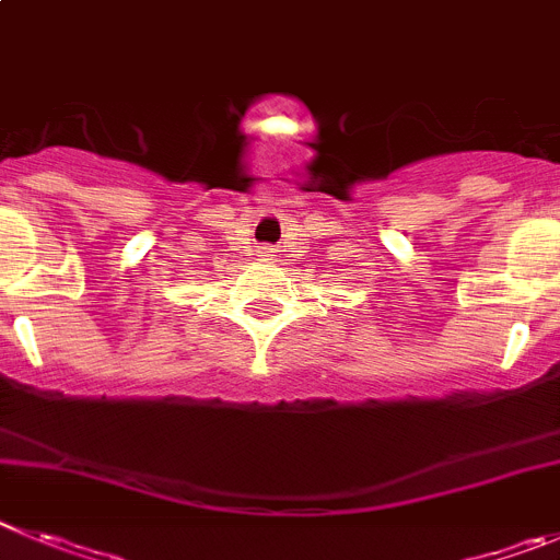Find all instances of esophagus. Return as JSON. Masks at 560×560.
<instances>
[{
    "label": "esophagus",
    "mask_w": 560,
    "mask_h": 560,
    "mask_svg": "<svg viewBox=\"0 0 560 560\" xmlns=\"http://www.w3.org/2000/svg\"><path fill=\"white\" fill-rule=\"evenodd\" d=\"M271 253H275L271 246H260V249H258V255H260V258H264V260H271Z\"/></svg>",
    "instance_id": "obj_1"
}]
</instances>
